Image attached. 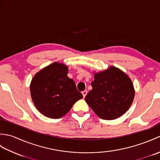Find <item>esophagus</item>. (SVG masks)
Masks as SVG:
<instances>
[{
	"label": "esophagus",
	"mask_w": 160,
	"mask_h": 160,
	"mask_svg": "<svg viewBox=\"0 0 160 160\" xmlns=\"http://www.w3.org/2000/svg\"><path fill=\"white\" fill-rule=\"evenodd\" d=\"M82 95H83V97L85 98V96H87V90L83 91L82 92Z\"/></svg>",
	"instance_id": "obj_1"
}]
</instances>
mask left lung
I'll return each mask as SVG.
<instances>
[{
    "label": "left lung",
    "mask_w": 160,
    "mask_h": 160,
    "mask_svg": "<svg viewBox=\"0 0 160 160\" xmlns=\"http://www.w3.org/2000/svg\"><path fill=\"white\" fill-rule=\"evenodd\" d=\"M93 89L85 97L86 102L98 117L115 120L130 108L135 96L132 82L120 69L111 67L95 73Z\"/></svg>",
    "instance_id": "obj_1"
}]
</instances>
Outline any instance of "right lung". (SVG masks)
I'll list each match as a JSON object with an SVG mask.
<instances>
[{"instance_id": "right-lung-1", "label": "right lung", "mask_w": 160, "mask_h": 160, "mask_svg": "<svg viewBox=\"0 0 160 160\" xmlns=\"http://www.w3.org/2000/svg\"><path fill=\"white\" fill-rule=\"evenodd\" d=\"M67 73L66 65L53 62L33 78L30 84L32 100L37 109L47 117L62 118L78 100L83 98Z\"/></svg>"}]
</instances>
